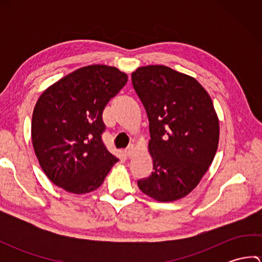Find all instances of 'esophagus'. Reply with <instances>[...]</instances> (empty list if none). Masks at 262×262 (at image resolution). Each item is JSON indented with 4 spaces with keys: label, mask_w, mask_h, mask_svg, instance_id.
Here are the masks:
<instances>
[{
    "label": "esophagus",
    "mask_w": 262,
    "mask_h": 262,
    "mask_svg": "<svg viewBox=\"0 0 262 262\" xmlns=\"http://www.w3.org/2000/svg\"><path fill=\"white\" fill-rule=\"evenodd\" d=\"M135 149H136V148H135L134 145H130L129 147H128V148L126 149V151H125L127 157H128V158H132L133 155H134V153H135Z\"/></svg>",
    "instance_id": "obj_1"
}]
</instances>
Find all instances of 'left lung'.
I'll list each match as a JSON object with an SVG mask.
<instances>
[{
  "label": "left lung",
  "mask_w": 262,
  "mask_h": 262,
  "mask_svg": "<svg viewBox=\"0 0 262 262\" xmlns=\"http://www.w3.org/2000/svg\"><path fill=\"white\" fill-rule=\"evenodd\" d=\"M132 82L149 121L153 172L138 188L158 202L190 193L209 169L219 147L220 122L208 92L194 77L164 65H147Z\"/></svg>",
  "instance_id": "obj_1"
}]
</instances>
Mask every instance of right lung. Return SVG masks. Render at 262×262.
<instances>
[{
  "mask_svg": "<svg viewBox=\"0 0 262 262\" xmlns=\"http://www.w3.org/2000/svg\"><path fill=\"white\" fill-rule=\"evenodd\" d=\"M127 80L114 66L89 65L39 97L32 113V146L54 185L76 194L94 191L118 162L101 141L102 113Z\"/></svg>",
  "mask_w": 262,
  "mask_h": 262,
  "instance_id": "obj_1",
  "label": "right lung"
}]
</instances>
